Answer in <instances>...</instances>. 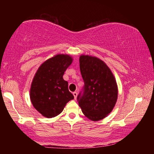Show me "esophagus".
Returning a JSON list of instances; mask_svg holds the SVG:
<instances>
[{"label": "esophagus", "instance_id": "esophagus-1", "mask_svg": "<svg viewBox=\"0 0 154 154\" xmlns=\"http://www.w3.org/2000/svg\"><path fill=\"white\" fill-rule=\"evenodd\" d=\"M72 94H73V96H74L75 99H76L77 96V93L76 92H72Z\"/></svg>", "mask_w": 154, "mask_h": 154}]
</instances>
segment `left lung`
<instances>
[{
	"label": "left lung",
	"mask_w": 154,
	"mask_h": 154,
	"mask_svg": "<svg viewBox=\"0 0 154 154\" xmlns=\"http://www.w3.org/2000/svg\"><path fill=\"white\" fill-rule=\"evenodd\" d=\"M79 66L84 88L83 94L77 96L79 105L90 120H101L111 113L118 100L116 78L105 62L97 57L81 55Z\"/></svg>",
	"instance_id": "obj_1"
}]
</instances>
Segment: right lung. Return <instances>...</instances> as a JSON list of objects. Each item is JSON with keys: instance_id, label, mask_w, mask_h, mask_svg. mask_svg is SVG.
<instances>
[{"instance_id": "add662e5", "label": "right lung", "mask_w": 154, "mask_h": 154, "mask_svg": "<svg viewBox=\"0 0 154 154\" xmlns=\"http://www.w3.org/2000/svg\"><path fill=\"white\" fill-rule=\"evenodd\" d=\"M68 54H57L41 64L34 76L30 98L34 107L43 116L54 118L60 114L66 103L74 98L63 75L72 64Z\"/></svg>"}]
</instances>
